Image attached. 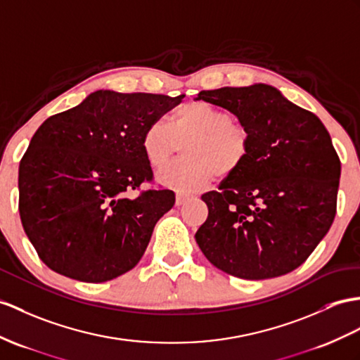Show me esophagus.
<instances>
[{"instance_id":"1","label":"esophagus","mask_w":360,"mask_h":360,"mask_svg":"<svg viewBox=\"0 0 360 360\" xmlns=\"http://www.w3.org/2000/svg\"><path fill=\"white\" fill-rule=\"evenodd\" d=\"M189 198H192V195H189V194H177V197H175V205L177 206L185 205Z\"/></svg>"}]
</instances>
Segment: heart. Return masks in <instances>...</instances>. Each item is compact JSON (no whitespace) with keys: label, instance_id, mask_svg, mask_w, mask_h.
<instances>
[{"label":"heart","instance_id":"heart-1","mask_svg":"<svg viewBox=\"0 0 360 360\" xmlns=\"http://www.w3.org/2000/svg\"><path fill=\"white\" fill-rule=\"evenodd\" d=\"M183 143V157L159 174L163 186L195 192L209 186L215 175L229 177L248 160L249 129L232 120L227 111L206 102H189L174 111L166 125L155 120L142 134V153L154 169H160Z\"/></svg>","mask_w":360,"mask_h":360}]
</instances>
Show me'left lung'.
Returning <instances> with one entry per match:
<instances>
[{
  "label": "left lung",
  "instance_id": "obj_1",
  "mask_svg": "<svg viewBox=\"0 0 360 360\" xmlns=\"http://www.w3.org/2000/svg\"><path fill=\"white\" fill-rule=\"evenodd\" d=\"M249 129L248 160L218 191L195 241L226 274L267 279L300 267L336 215L340 162L318 116L267 84L200 91Z\"/></svg>",
  "mask_w": 360,
  "mask_h": 360
}]
</instances>
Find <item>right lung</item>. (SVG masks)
<instances>
[{
    "label": "right lung",
    "mask_w": 360,
    "mask_h": 360,
    "mask_svg": "<svg viewBox=\"0 0 360 360\" xmlns=\"http://www.w3.org/2000/svg\"><path fill=\"white\" fill-rule=\"evenodd\" d=\"M183 98L98 90L37 129L20 163V215L44 264L84 283L137 264L175 203L169 189L128 197L153 180L142 134Z\"/></svg>",
    "instance_id": "add662e5"
}]
</instances>
